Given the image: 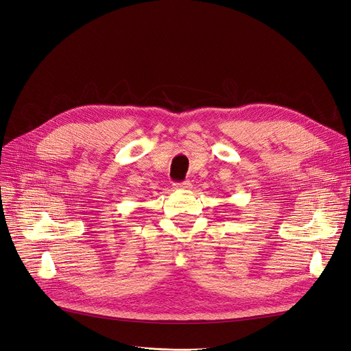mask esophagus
Returning <instances> with one entry per match:
<instances>
[{"mask_svg": "<svg viewBox=\"0 0 351 351\" xmlns=\"http://www.w3.org/2000/svg\"><path fill=\"white\" fill-rule=\"evenodd\" d=\"M173 188L178 189V191H189L192 188V183L189 180H185V182H180V183H175Z\"/></svg>", "mask_w": 351, "mask_h": 351, "instance_id": "1", "label": "esophagus"}]
</instances>
